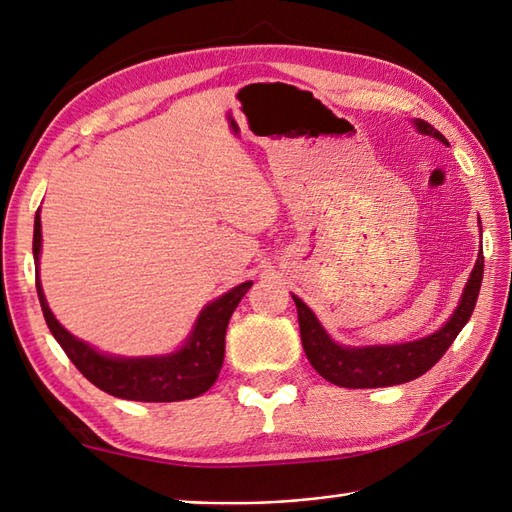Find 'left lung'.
I'll use <instances>...</instances> for the list:
<instances>
[{"mask_svg": "<svg viewBox=\"0 0 512 512\" xmlns=\"http://www.w3.org/2000/svg\"><path fill=\"white\" fill-rule=\"evenodd\" d=\"M414 124H417L421 133L445 141V137L438 133L432 124H427L423 120H414ZM482 272L484 255L480 253L467 281V288L462 292L460 305L456 307V312L451 314L445 327H441L436 334L423 340L392 344V347H340V344H336L325 334V329L320 327L310 307L301 299L292 296L296 303V312H299L301 342L307 360H310L314 371L320 377H325L327 382L342 388H384L412 382V379H417L430 371V368L443 358L445 351L451 347V342L456 340L462 327L467 325L480 294Z\"/></svg>", "mask_w": 512, "mask_h": 512, "instance_id": "1", "label": "left lung"}]
</instances>
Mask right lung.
<instances>
[{
  "label": "right lung",
  "mask_w": 512,
  "mask_h": 512,
  "mask_svg": "<svg viewBox=\"0 0 512 512\" xmlns=\"http://www.w3.org/2000/svg\"><path fill=\"white\" fill-rule=\"evenodd\" d=\"M34 264H37V294L41 301V310L45 323L50 327L52 336L61 344L67 358L74 362L78 371L85 375L93 386L109 392L113 397L130 401H183L194 399L207 392L220 375L224 362V336L231 314L237 303L251 288L253 281L237 285L220 299L209 303L192 336L185 342L181 351L165 358H109L102 355L89 344L74 338L65 327L54 318L47 307L43 288L39 281V253H41V218L34 216V240H32Z\"/></svg>",
  "instance_id": "1"
}]
</instances>
